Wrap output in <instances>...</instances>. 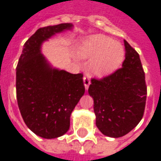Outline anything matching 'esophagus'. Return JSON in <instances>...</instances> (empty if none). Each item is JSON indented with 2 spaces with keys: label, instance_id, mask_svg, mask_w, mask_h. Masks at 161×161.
I'll return each mask as SVG.
<instances>
[{
  "label": "esophagus",
  "instance_id": "34e87169",
  "mask_svg": "<svg viewBox=\"0 0 161 161\" xmlns=\"http://www.w3.org/2000/svg\"><path fill=\"white\" fill-rule=\"evenodd\" d=\"M83 81H84V86H85V88L87 89L88 87H89V85H90V77L88 76V75H86V76H84V78H83Z\"/></svg>",
  "mask_w": 161,
  "mask_h": 161
}]
</instances>
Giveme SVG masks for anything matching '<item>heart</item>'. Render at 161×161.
<instances>
[{"instance_id": "b5f03b06", "label": "heart", "mask_w": 161, "mask_h": 161, "mask_svg": "<svg viewBox=\"0 0 161 161\" xmlns=\"http://www.w3.org/2000/svg\"><path fill=\"white\" fill-rule=\"evenodd\" d=\"M77 53L81 58H93L90 70L97 76H105L116 71L125 57L122 45L100 34L84 38L79 45Z\"/></svg>"}]
</instances>
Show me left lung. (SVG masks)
<instances>
[{"label": "left lung", "instance_id": "8db88e82", "mask_svg": "<svg viewBox=\"0 0 161 161\" xmlns=\"http://www.w3.org/2000/svg\"><path fill=\"white\" fill-rule=\"evenodd\" d=\"M122 67L103 79H92L88 94L94 99L95 124L102 133L120 138L133 130L146 107L145 73L138 53L126 40Z\"/></svg>", "mask_w": 161, "mask_h": 161}]
</instances>
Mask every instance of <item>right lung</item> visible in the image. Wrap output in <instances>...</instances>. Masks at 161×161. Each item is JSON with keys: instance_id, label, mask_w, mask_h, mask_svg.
<instances>
[{"instance_id": "1", "label": "right lung", "mask_w": 161, "mask_h": 161, "mask_svg": "<svg viewBox=\"0 0 161 161\" xmlns=\"http://www.w3.org/2000/svg\"><path fill=\"white\" fill-rule=\"evenodd\" d=\"M72 23L38 29L23 45L16 66V99L28 128L44 138L67 132L70 116L85 93L83 74L53 68L41 53V45Z\"/></svg>"}]
</instances>
